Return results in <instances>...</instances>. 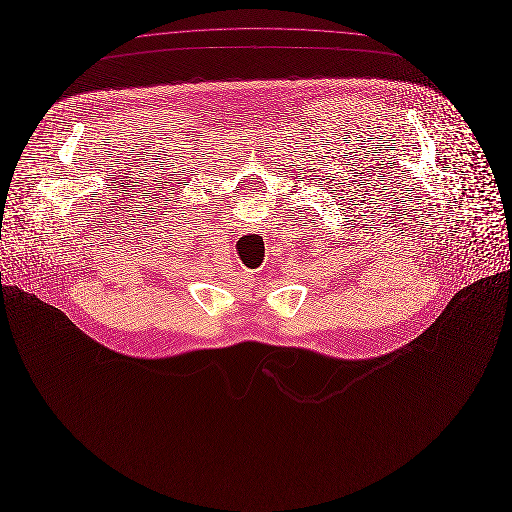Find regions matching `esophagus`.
I'll use <instances>...</instances> for the list:
<instances>
[{"instance_id": "1", "label": "esophagus", "mask_w": 512, "mask_h": 512, "mask_svg": "<svg viewBox=\"0 0 512 512\" xmlns=\"http://www.w3.org/2000/svg\"><path fill=\"white\" fill-rule=\"evenodd\" d=\"M246 277H250V275H246ZM246 277H244V279H246ZM244 279H241V281H244Z\"/></svg>"}]
</instances>
